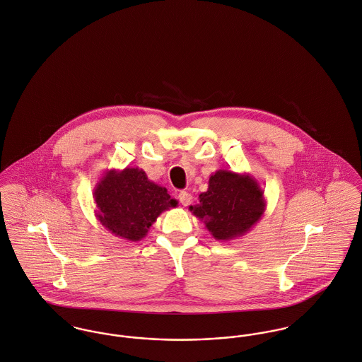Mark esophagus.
I'll return each mask as SVG.
<instances>
[{
	"mask_svg": "<svg viewBox=\"0 0 362 362\" xmlns=\"http://www.w3.org/2000/svg\"><path fill=\"white\" fill-rule=\"evenodd\" d=\"M178 200H180V203L182 206H189L192 203V195L189 192H187V191H181L178 194Z\"/></svg>",
	"mask_w": 362,
	"mask_h": 362,
	"instance_id": "34e87169",
	"label": "esophagus"
}]
</instances>
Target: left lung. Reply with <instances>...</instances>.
<instances>
[{
	"mask_svg": "<svg viewBox=\"0 0 362 362\" xmlns=\"http://www.w3.org/2000/svg\"><path fill=\"white\" fill-rule=\"evenodd\" d=\"M265 207L264 191L253 175L221 168L210 175L207 191L189 210L214 239L228 242L252 230Z\"/></svg>",
	"mask_w": 362,
	"mask_h": 362,
	"instance_id": "8db88e82",
	"label": "left lung"
}]
</instances>
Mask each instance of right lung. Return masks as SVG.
<instances>
[{
  "label": "right lung",
  "instance_id": "1",
  "mask_svg": "<svg viewBox=\"0 0 362 362\" xmlns=\"http://www.w3.org/2000/svg\"><path fill=\"white\" fill-rule=\"evenodd\" d=\"M95 217L113 235L138 242L146 236L158 217L177 200L151 181L138 167L107 170L94 188Z\"/></svg>",
  "mask_w": 362,
  "mask_h": 362
}]
</instances>
